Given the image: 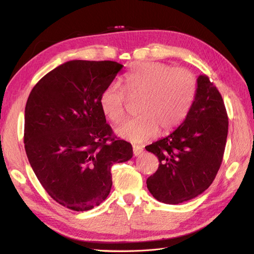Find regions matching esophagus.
<instances>
[{
	"label": "esophagus",
	"mask_w": 254,
	"mask_h": 254,
	"mask_svg": "<svg viewBox=\"0 0 254 254\" xmlns=\"http://www.w3.org/2000/svg\"><path fill=\"white\" fill-rule=\"evenodd\" d=\"M143 150H144L143 147L139 146V145H134V146H133V154L135 156L141 155L143 153Z\"/></svg>",
	"instance_id": "34e87169"
}]
</instances>
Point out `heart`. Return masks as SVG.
I'll use <instances>...</instances> for the list:
<instances>
[{"label":"heart","mask_w":254,"mask_h":254,"mask_svg":"<svg viewBox=\"0 0 254 254\" xmlns=\"http://www.w3.org/2000/svg\"><path fill=\"white\" fill-rule=\"evenodd\" d=\"M124 91L118 82L108 84L99 97L104 115L119 122L126 111L127 94L141 96L138 117L121 122L116 128L119 136L132 143L153 138L158 130L170 132L185 120L196 94V79L183 67H172L160 62H141L123 78Z\"/></svg>","instance_id":"1"}]
</instances>
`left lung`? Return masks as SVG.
<instances>
[{
	"instance_id": "1",
	"label": "left lung",
	"mask_w": 254,
	"mask_h": 254,
	"mask_svg": "<svg viewBox=\"0 0 254 254\" xmlns=\"http://www.w3.org/2000/svg\"><path fill=\"white\" fill-rule=\"evenodd\" d=\"M195 98L179 127L145 148L158 157L157 171L146 183L159 202L179 204L212 185L222 165L228 117L218 89L206 75L196 79Z\"/></svg>"
}]
</instances>
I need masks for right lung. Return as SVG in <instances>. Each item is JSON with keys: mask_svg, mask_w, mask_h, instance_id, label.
<instances>
[{"mask_svg": "<svg viewBox=\"0 0 254 254\" xmlns=\"http://www.w3.org/2000/svg\"><path fill=\"white\" fill-rule=\"evenodd\" d=\"M123 67L113 61L73 60L45 75L25 108V150L47 193L85 212L109 195L111 167L132 158V145L117 139L99 97Z\"/></svg>", "mask_w": 254, "mask_h": 254, "instance_id": "add662e5", "label": "right lung"}]
</instances>
